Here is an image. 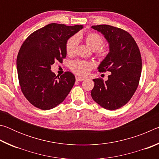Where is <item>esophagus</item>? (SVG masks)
<instances>
[{
	"label": "esophagus",
	"instance_id": "1",
	"mask_svg": "<svg viewBox=\"0 0 159 159\" xmlns=\"http://www.w3.org/2000/svg\"><path fill=\"white\" fill-rule=\"evenodd\" d=\"M76 80H77V81H82V80H84L85 79H83V78H80L79 76H76Z\"/></svg>",
	"mask_w": 159,
	"mask_h": 159
}]
</instances>
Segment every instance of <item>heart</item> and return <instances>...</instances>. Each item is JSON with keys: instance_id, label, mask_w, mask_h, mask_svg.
Wrapping results in <instances>:
<instances>
[{"instance_id": "obj_1", "label": "heart", "mask_w": 159, "mask_h": 159, "mask_svg": "<svg viewBox=\"0 0 159 159\" xmlns=\"http://www.w3.org/2000/svg\"><path fill=\"white\" fill-rule=\"evenodd\" d=\"M84 39L85 43L91 50H96V55L99 59H104L109 52V49L107 46H102L104 43V39L100 35L95 32H90L83 36L81 34L74 36L68 39L66 44V51L69 56L74 55L76 52L79 45V40ZM93 64L88 61L83 60H76L72 61L70 65L71 71L80 76H85L91 69Z\"/></svg>"}]
</instances>
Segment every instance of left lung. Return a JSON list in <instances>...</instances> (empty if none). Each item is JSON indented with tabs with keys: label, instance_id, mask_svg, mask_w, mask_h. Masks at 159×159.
Here are the masks:
<instances>
[{
	"label": "left lung",
	"instance_id": "1",
	"mask_svg": "<svg viewBox=\"0 0 159 159\" xmlns=\"http://www.w3.org/2000/svg\"><path fill=\"white\" fill-rule=\"evenodd\" d=\"M92 28L104 35L109 52L98 67L99 72H111L108 80L93 79V100L108 110H115L130 101L138 87L142 71L140 51L133 36L122 29L101 25Z\"/></svg>",
	"mask_w": 159,
	"mask_h": 159
}]
</instances>
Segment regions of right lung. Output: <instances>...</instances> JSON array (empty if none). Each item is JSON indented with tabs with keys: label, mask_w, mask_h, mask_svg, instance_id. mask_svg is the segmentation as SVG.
Masks as SVG:
<instances>
[{
	"label": "right lung",
	"mask_w": 159,
	"mask_h": 159,
	"mask_svg": "<svg viewBox=\"0 0 159 159\" xmlns=\"http://www.w3.org/2000/svg\"><path fill=\"white\" fill-rule=\"evenodd\" d=\"M82 25L66 26L52 23L29 35L21 45L17 58L21 90L34 107L49 110L61 103L76 81L66 71L60 77L51 71V65L66 57L68 39Z\"/></svg>",
	"instance_id": "add662e5"
}]
</instances>
